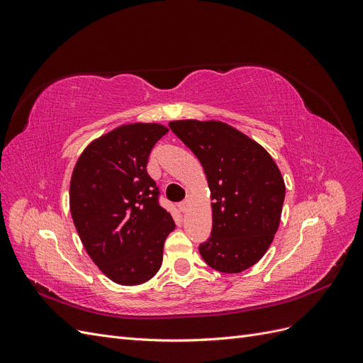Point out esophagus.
I'll use <instances>...</instances> for the list:
<instances>
[{"label":"esophagus","instance_id":"obj_1","mask_svg":"<svg viewBox=\"0 0 363 363\" xmlns=\"http://www.w3.org/2000/svg\"><path fill=\"white\" fill-rule=\"evenodd\" d=\"M189 206H191V201H189V200H186V201H183V203H180V204H179V208H180L182 212H188Z\"/></svg>","mask_w":363,"mask_h":363}]
</instances>
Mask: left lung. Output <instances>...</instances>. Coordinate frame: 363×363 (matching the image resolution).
Masks as SVG:
<instances>
[{"instance_id":"8db88e82","label":"left lung","mask_w":363,"mask_h":363,"mask_svg":"<svg viewBox=\"0 0 363 363\" xmlns=\"http://www.w3.org/2000/svg\"><path fill=\"white\" fill-rule=\"evenodd\" d=\"M171 130L203 164L211 191L212 235L200 245L208 267L251 268L280 225L286 186L277 163L255 139L223 121H171Z\"/></svg>"}]
</instances>
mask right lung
I'll return each mask as SVG.
<instances>
[{"label": "right lung", "mask_w": 363, "mask_h": 363, "mask_svg": "<svg viewBox=\"0 0 363 363\" xmlns=\"http://www.w3.org/2000/svg\"><path fill=\"white\" fill-rule=\"evenodd\" d=\"M167 133L168 127L157 123L119 125L83 150L71 175L77 233L95 265L123 286L156 276L164 239L175 228L147 172L152 147Z\"/></svg>", "instance_id": "add662e5"}]
</instances>
